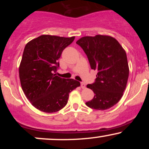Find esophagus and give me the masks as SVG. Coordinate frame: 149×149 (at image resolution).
<instances>
[{
  "mask_svg": "<svg viewBox=\"0 0 149 149\" xmlns=\"http://www.w3.org/2000/svg\"><path fill=\"white\" fill-rule=\"evenodd\" d=\"M80 87H81V88H83V89L85 88V84L84 83H80Z\"/></svg>",
  "mask_w": 149,
  "mask_h": 149,
  "instance_id": "1",
  "label": "esophagus"
}]
</instances>
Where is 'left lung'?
<instances>
[{
    "label": "left lung",
    "instance_id": "8db88e82",
    "mask_svg": "<svg viewBox=\"0 0 149 149\" xmlns=\"http://www.w3.org/2000/svg\"><path fill=\"white\" fill-rule=\"evenodd\" d=\"M76 43L83 49L92 69L97 70L95 81L87 85L95 93L85 104L96 110H106L120 100L129 76L127 55L114 38L97 35L80 38Z\"/></svg>",
    "mask_w": 149,
    "mask_h": 149
}]
</instances>
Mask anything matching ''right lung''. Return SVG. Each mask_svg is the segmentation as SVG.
<instances>
[{"label": "right lung", "mask_w": 149, "mask_h": 149, "mask_svg": "<svg viewBox=\"0 0 149 149\" xmlns=\"http://www.w3.org/2000/svg\"><path fill=\"white\" fill-rule=\"evenodd\" d=\"M74 38L42 35L25 46L19 69L20 83L26 98L41 111L61 110L67 104L70 92L80 85L76 80L54 73L63 50Z\"/></svg>", "instance_id": "add662e5"}]
</instances>
